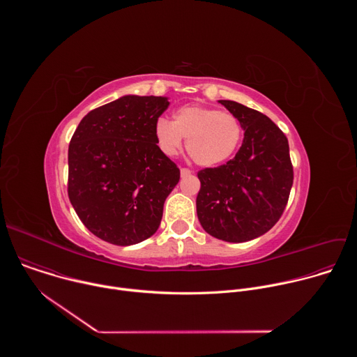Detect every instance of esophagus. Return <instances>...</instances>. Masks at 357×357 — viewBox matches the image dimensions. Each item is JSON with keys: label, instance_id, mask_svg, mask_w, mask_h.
Listing matches in <instances>:
<instances>
[{"label": "esophagus", "instance_id": "esophagus-1", "mask_svg": "<svg viewBox=\"0 0 357 357\" xmlns=\"http://www.w3.org/2000/svg\"><path fill=\"white\" fill-rule=\"evenodd\" d=\"M190 174H192L190 169H188V168H181V176H188V175H190Z\"/></svg>", "mask_w": 357, "mask_h": 357}]
</instances>
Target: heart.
<instances>
[{
	"label": "heart",
	"mask_w": 357,
	"mask_h": 357,
	"mask_svg": "<svg viewBox=\"0 0 357 357\" xmlns=\"http://www.w3.org/2000/svg\"><path fill=\"white\" fill-rule=\"evenodd\" d=\"M154 132L164 154H178L183 138H188L186 149L190 160L199 167L212 168L233 157L243 130L231 113L189 106L176 110L172 121L160 119Z\"/></svg>",
	"instance_id": "1"
}]
</instances>
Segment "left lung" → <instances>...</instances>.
Here are the masks:
<instances>
[{"instance_id": "obj_1", "label": "left lung", "mask_w": 357, "mask_h": 357, "mask_svg": "<svg viewBox=\"0 0 357 357\" xmlns=\"http://www.w3.org/2000/svg\"><path fill=\"white\" fill-rule=\"evenodd\" d=\"M244 130L233 160L197 174V219L211 236L243 243L267 233L281 218L294 172L288 139L264 114L231 100H219Z\"/></svg>"}]
</instances>
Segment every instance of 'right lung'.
<instances>
[{"label": "right lung", "mask_w": 357, "mask_h": 357, "mask_svg": "<svg viewBox=\"0 0 357 357\" xmlns=\"http://www.w3.org/2000/svg\"><path fill=\"white\" fill-rule=\"evenodd\" d=\"M168 97L123 96L91 110L69 145L68 193L82 223L116 245L154 234L178 167L157 145L155 124Z\"/></svg>", "instance_id": "obj_1"}]
</instances>
